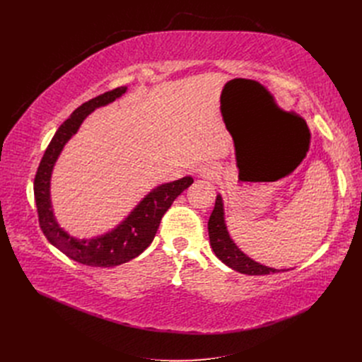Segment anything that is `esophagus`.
Wrapping results in <instances>:
<instances>
[{"instance_id": "obj_1", "label": "esophagus", "mask_w": 362, "mask_h": 362, "mask_svg": "<svg viewBox=\"0 0 362 362\" xmlns=\"http://www.w3.org/2000/svg\"><path fill=\"white\" fill-rule=\"evenodd\" d=\"M199 175H201V177H204V179L213 180V179H216L217 175H218V167H217L216 164H205V165L201 167Z\"/></svg>"}]
</instances>
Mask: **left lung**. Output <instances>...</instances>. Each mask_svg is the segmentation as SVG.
Returning a JSON list of instances; mask_svg holds the SVG:
<instances>
[{
    "instance_id": "1",
    "label": "left lung",
    "mask_w": 362,
    "mask_h": 362,
    "mask_svg": "<svg viewBox=\"0 0 362 362\" xmlns=\"http://www.w3.org/2000/svg\"><path fill=\"white\" fill-rule=\"evenodd\" d=\"M208 235H210V243L214 254L218 259H221L227 267L233 269L242 274L250 276H262V274H272L279 273L280 270L265 267V265L255 262L250 257H246L235 242L230 239L229 232L224 223V210H223V199L220 195L216 198L214 210L208 220Z\"/></svg>"
}]
</instances>
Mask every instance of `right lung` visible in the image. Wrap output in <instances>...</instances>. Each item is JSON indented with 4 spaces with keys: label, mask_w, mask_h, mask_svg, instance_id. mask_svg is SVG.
Instances as JSON below:
<instances>
[{
    "label": "right lung",
    "mask_w": 362,
    "mask_h": 362,
    "mask_svg": "<svg viewBox=\"0 0 362 362\" xmlns=\"http://www.w3.org/2000/svg\"><path fill=\"white\" fill-rule=\"evenodd\" d=\"M126 89V86H120L108 90L76 108L71 116L55 132L37 167L33 182L37 218H40V226L45 238L73 261L90 265V267H116L142 254L154 240L161 218L171 204L186 187L194 183L191 176H186L157 186L133 208V211L116 229L93 239H76L55 221L49 199V180L57 158L67 141L79 130L88 114L95 108L104 107L120 98Z\"/></svg>",
    "instance_id": "add662e5"
}]
</instances>
